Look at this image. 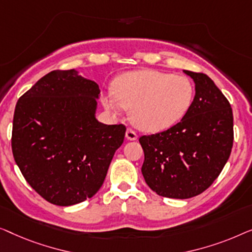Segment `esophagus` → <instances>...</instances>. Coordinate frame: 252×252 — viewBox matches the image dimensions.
I'll return each instance as SVG.
<instances>
[{"label":"esophagus","mask_w":252,"mask_h":252,"mask_svg":"<svg viewBox=\"0 0 252 252\" xmlns=\"http://www.w3.org/2000/svg\"><path fill=\"white\" fill-rule=\"evenodd\" d=\"M126 138L127 140H136L137 139V133L134 132L132 129L127 127L126 132Z\"/></svg>","instance_id":"1"}]
</instances>
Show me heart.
I'll use <instances>...</instances> for the list:
<instances>
[{"mask_svg": "<svg viewBox=\"0 0 252 252\" xmlns=\"http://www.w3.org/2000/svg\"><path fill=\"white\" fill-rule=\"evenodd\" d=\"M194 86L189 77L153 69L120 75L113 92L104 97L112 113L130 109V120L140 130L158 132L179 122L192 106Z\"/></svg>", "mask_w": 252, "mask_h": 252, "instance_id": "heart-1", "label": "heart"}]
</instances>
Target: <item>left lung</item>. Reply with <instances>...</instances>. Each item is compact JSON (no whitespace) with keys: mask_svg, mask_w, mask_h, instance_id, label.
<instances>
[{"mask_svg":"<svg viewBox=\"0 0 252 252\" xmlns=\"http://www.w3.org/2000/svg\"><path fill=\"white\" fill-rule=\"evenodd\" d=\"M195 83V95L186 115L170 129L141 136L145 182L158 195L196 196L221 172L233 147L231 104L210 77L184 70Z\"/></svg>","mask_w":252,"mask_h":252,"instance_id":"1","label":"left lung"}]
</instances>
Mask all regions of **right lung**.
Wrapping results in <instances>:
<instances>
[{"label": "right lung", "mask_w": 252, "mask_h": 252, "mask_svg": "<svg viewBox=\"0 0 252 252\" xmlns=\"http://www.w3.org/2000/svg\"><path fill=\"white\" fill-rule=\"evenodd\" d=\"M98 84L75 69L52 70L17 101L11 146L35 192L68 207L98 192L126 126L95 119Z\"/></svg>", "instance_id": "obj_1"}]
</instances>
